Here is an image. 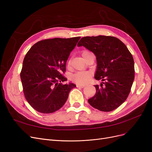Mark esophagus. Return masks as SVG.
<instances>
[{"instance_id":"obj_1","label":"esophagus","mask_w":152,"mask_h":152,"mask_svg":"<svg viewBox=\"0 0 152 152\" xmlns=\"http://www.w3.org/2000/svg\"><path fill=\"white\" fill-rule=\"evenodd\" d=\"M77 87H80V88H84L85 87L84 85H79V84H77Z\"/></svg>"}]
</instances>
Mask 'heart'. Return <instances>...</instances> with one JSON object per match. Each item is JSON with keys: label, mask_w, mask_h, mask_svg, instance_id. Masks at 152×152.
Segmentation results:
<instances>
[{"label": "heart", "mask_w": 152, "mask_h": 152, "mask_svg": "<svg viewBox=\"0 0 152 152\" xmlns=\"http://www.w3.org/2000/svg\"><path fill=\"white\" fill-rule=\"evenodd\" d=\"M89 53L90 52L88 51V50H84V51H82V57L84 58L86 55ZM67 67H70V60H69L67 63ZM91 77L92 75L89 72H79L74 73L71 77V80L79 85H85L91 80Z\"/></svg>", "instance_id": "obj_1"}]
</instances>
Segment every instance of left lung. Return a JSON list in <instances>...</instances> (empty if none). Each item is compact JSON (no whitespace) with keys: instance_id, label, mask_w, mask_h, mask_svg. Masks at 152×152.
<instances>
[{"instance_id":"8db88e82","label":"left lung","mask_w":152,"mask_h":152,"mask_svg":"<svg viewBox=\"0 0 152 152\" xmlns=\"http://www.w3.org/2000/svg\"><path fill=\"white\" fill-rule=\"evenodd\" d=\"M93 52L97 60L94 78L96 93L89 103L102 112H111L125 102L134 79V63L131 53L121 40L112 36L84 37L77 44Z\"/></svg>"}]
</instances>
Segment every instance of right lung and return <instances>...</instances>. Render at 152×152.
<instances>
[{"mask_svg": "<svg viewBox=\"0 0 152 152\" xmlns=\"http://www.w3.org/2000/svg\"><path fill=\"white\" fill-rule=\"evenodd\" d=\"M80 37L45 39L35 43L27 52L20 77L25 97L31 107L42 113H51L65 103L73 83L63 75L66 63Z\"/></svg>", "mask_w": 152, "mask_h": 152, "instance_id": "add662e5", "label": "right lung"}]
</instances>
